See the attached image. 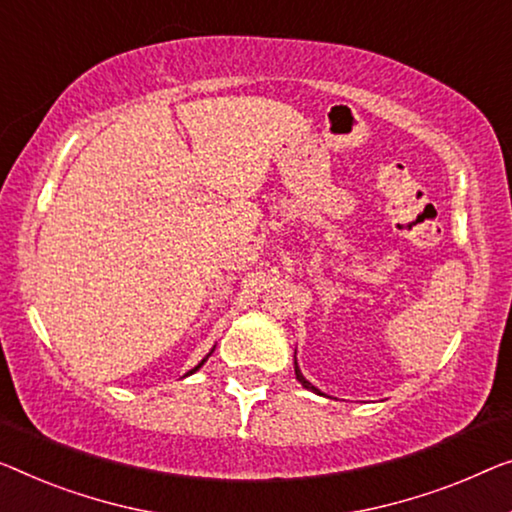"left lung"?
Masks as SVG:
<instances>
[{
    "label": "left lung",
    "instance_id": "obj_1",
    "mask_svg": "<svg viewBox=\"0 0 512 512\" xmlns=\"http://www.w3.org/2000/svg\"><path fill=\"white\" fill-rule=\"evenodd\" d=\"M294 372H296V379H299V381H301V384H303V388H308V391H312V393H317V395H324L322 391H319V388H315V386H312V384H310V381H308V379H305V377L301 375L299 365H296V358H294Z\"/></svg>",
    "mask_w": 512,
    "mask_h": 512
}]
</instances>
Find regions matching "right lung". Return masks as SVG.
I'll use <instances>...</instances> for the list:
<instances>
[{
  "label": "right lung",
  "instance_id": "right-lung-1",
  "mask_svg": "<svg viewBox=\"0 0 512 512\" xmlns=\"http://www.w3.org/2000/svg\"><path fill=\"white\" fill-rule=\"evenodd\" d=\"M207 358H209V356H207ZM207 358H204V361H207ZM204 361H202L200 365H195V368H193V370H190V372H186V377H188V375H193V372H197V370H200V368H202V365H204Z\"/></svg>",
  "mask_w": 512,
  "mask_h": 512
}]
</instances>
